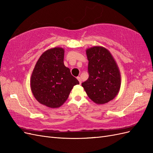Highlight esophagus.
<instances>
[{
	"instance_id": "esophagus-1",
	"label": "esophagus",
	"mask_w": 153,
	"mask_h": 153,
	"mask_svg": "<svg viewBox=\"0 0 153 153\" xmlns=\"http://www.w3.org/2000/svg\"><path fill=\"white\" fill-rule=\"evenodd\" d=\"M77 79L78 80V81H79L80 84H81V83H82V80H81V78H80V76H78V77H77Z\"/></svg>"
}]
</instances>
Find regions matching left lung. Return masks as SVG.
<instances>
[{"label": "left lung", "instance_id": "1", "mask_svg": "<svg viewBox=\"0 0 153 153\" xmlns=\"http://www.w3.org/2000/svg\"><path fill=\"white\" fill-rule=\"evenodd\" d=\"M89 78L82 84L89 98L102 105L116 96L121 87V74L112 54L102 47L86 50Z\"/></svg>", "mask_w": 153, "mask_h": 153}]
</instances>
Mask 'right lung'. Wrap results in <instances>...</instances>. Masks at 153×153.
<instances>
[{
  "instance_id": "1",
  "label": "right lung",
  "mask_w": 153,
  "mask_h": 153,
  "mask_svg": "<svg viewBox=\"0 0 153 153\" xmlns=\"http://www.w3.org/2000/svg\"><path fill=\"white\" fill-rule=\"evenodd\" d=\"M64 50L55 47L41 55L30 78V88L39 103L59 108L67 100L73 87L79 84L70 69L64 64Z\"/></svg>"
}]
</instances>
